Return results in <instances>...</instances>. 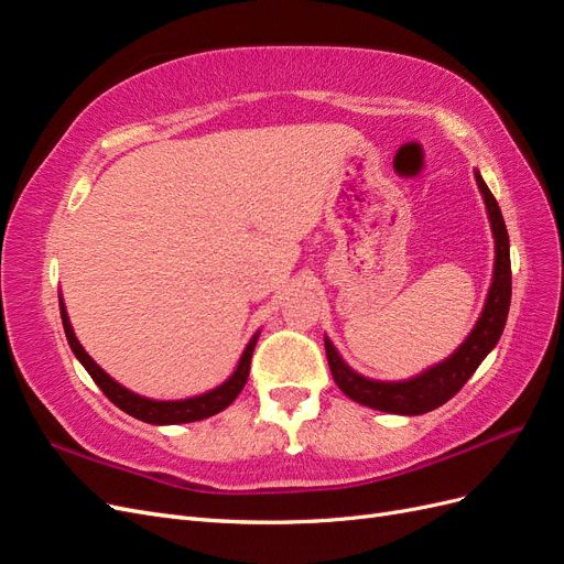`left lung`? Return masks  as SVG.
Wrapping results in <instances>:
<instances>
[{
  "mask_svg": "<svg viewBox=\"0 0 564 564\" xmlns=\"http://www.w3.org/2000/svg\"><path fill=\"white\" fill-rule=\"evenodd\" d=\"M475 181L482 191L487 214L491 220L494 240H497V265H494V282L489 289L482 317L477 319L475 329L466 338V344L460 346L449 360L429 369L412 381H402V383H381V381H369L360 377V373H355L344 365V360H340L338 352L329 344V338H324L332 377L336 386L344 390L350 400L371 409H379V412L404 414V416L433 412V409L452 400L456 392L466 386V381L473 377L475 369L482 365L487 352L499 344L506 327L508 308H510V284H513L510 282L508 230H506L497 199H494L487 183L477 172H475Z\"/></svg>",
  "mask_w": 564,
  "mask_h": 564,
  "instance_id": "obj_1",
  "label": "left lung"
}]
</instances>
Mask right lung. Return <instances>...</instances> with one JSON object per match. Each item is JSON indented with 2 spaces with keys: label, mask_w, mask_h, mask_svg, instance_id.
I'll list each match as a JSON object with an SVG mask.
<instances>
[{
  "label": "right lung",
  "mask_w": 564,
  "mask_h": 564,
  "mask_svg": "<svg viewBox=\"0 0 564 564\" xmlns=\"http://www.w3.org/2000/svg\"><path fill=\"white\" fill-rule=\"evenodd\" d=\"M61 319H63V329L67 336V344H70L73 352L77 360L84 365V369L89 371V377L94 379V383L104 390V395L115 404L127 412L129 416L145 421V423H158V425H172V423H191V421H199V419H207L218 414L220 409H226L237 395H240V390L245 388L247 379H249V367H251V355H253V346H256V338L253 336L249 340V346L242 355L240 365H237V371L232 377L224 383L218 386L212 392H204L199 398H191V400H178V402H155V400H145L141 395H133L127 388H122L119 383H115L108 373L100 369L91 357L84 352V348L79 346V340L75 338V332L70 327V319H67V313L63 308V301H61Z\"/></svg>",
  "instance_id": "add662e5"
}]
</instances>
